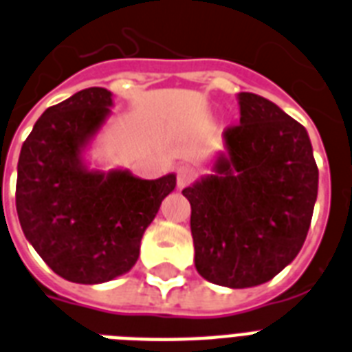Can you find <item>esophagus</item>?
Masks as SVG:
<instances>
[{
    "label": "esophagus",
    "mask_w": 352,
    "mask_h": 352,
    "mask_svg": "<svg viewBox=\"0 0 352 352\" xmlns=\"http://www.w3.org/2000/svg\"><path fill=\"white\" fill-rule=\"evenodd\" d=\"M193 177H195V171H193V168L181 166L179 170H177V188H179V190L186 188V186L193 181Z\"/></svg>",
    "instance_id": "1"
}]
</instances>
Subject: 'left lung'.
Listing matches in <instances>:
<instances>
[{"instance_id":"8db88e82","label":"left lung","mask_w":352,"mask_h":352,"mask_svg":"<svg viewBox=\"0 0 352 352\" xmlns=\"http://www.w3.org/2000/svg\"><path fill=\"white\" fill-rule=\"evenodd\" d=\"M241 124L224 131L211 173L182 190L195 267L211 284L260 285L304 245L318 195L309 135L275 102L242 92Z\"/></svg>"}]
</instances>
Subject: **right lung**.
Instances as JSON below:
<instances>
[{"label": "right lung", "instance_id": "1", "mask_svg": "<svg viewBox=\"0 0 352 352\" xmlns=\"http://www.w3.org/2000/svg\"><path fill=\"white\" fill-rule=\"evenodd\" d=\"M107 88H87L45 110L23 142L16 210L19 224L54 273L76 284H102L135 265L141 239L175 173L146 181L130 170L87 159L111 117Z\"/></svg>", "mask_w": 352, "mask_h": 352}]
</instances>
